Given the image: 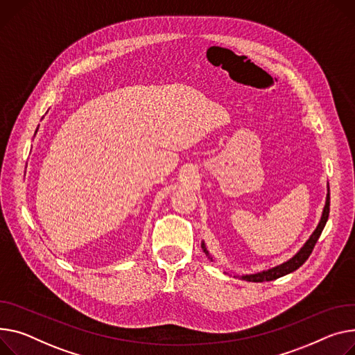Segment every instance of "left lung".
Instances as JSON below:
<instances>
[{
	"mask_svg": "<svg viewBox=\"0 0 355 355\" xmlns=\"http://www.w3.org/2000/svg\"><path fill=\"white\" fill-rule=\"evenodd\" d=\"M328 216H329V185L327 184V198H325V205H324V209H322V214H321V220L317 225V228L313 231V234L310 235V239L306 240L304 243V245L297 251V254H294L290 259H287V261H284L279 266H275L272 268H268V270H264V271H259V272H255V274H243V275H237L245 281H251V282H263V281H272V279H277L279 277H284L295 270H298L306 259H309L310 254L313 252L314 250V245L315 243L318 241L320 235L327 224V220H328ZM201 248L202 251L205 252V255L211 259L212 261V257L209 255L204 241L201 243Z\"/></svg>",
	"mask_w": 355,
	"mask_h": 355,
	"instance_id": "left-lung-1",
	"label": "left lung"
}]
</instances>
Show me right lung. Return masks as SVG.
<instances>
[{"label":"right lung","instance_id":"1","mask_svg":"<svg viewBox=\"0 0 355 355\" xmlns=\"http://www.w3.org/2000/svg\"><path fill=\"white\" fill-rule=\"evenodd\" d=\"M37 131H38V128H37ZM37 131H35V132H37Z\"/></svg>","mask_w":355,"mask_h":355}]
</instances>
